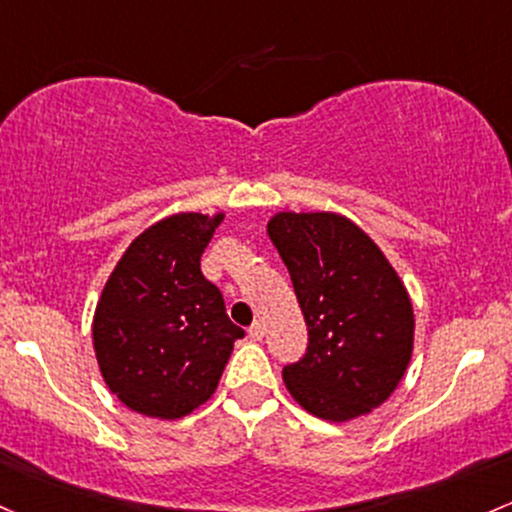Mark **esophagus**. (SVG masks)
Masks as SVG:
<instances>
[{"instance_id": "obj_1", "label": "esophagus", "mask_w": 512, "mask_h": 512, "mask_svg": "<svg viewBox=\"0 0 512 512\" xmlns=\"http://www.w3.org/2000/svg\"><path fill=\"white\" fill-rule=\"evenodd\" d=\"M247 335H250L252 340H262V338H265V325H262L260 320H257V323L250 325V330H247Z\"/></svg>"}]
</instances>
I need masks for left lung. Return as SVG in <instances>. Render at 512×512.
I'll return each mask as SVG.
<instances>
[{
	"mask_svg": "<svg viewBox=\"0 0 512 512\" xmlns=\"http://www.w3.org/2000/svg\"><path fill=\"white\" fill-rule=\"evenodd\" d=\"M267 233L291 274L308 347L284 384L316 418L345 423L391 396L413 355V306L379 245L340 213L282 211Z\"/></svg>",
	"mask_w": 512,
	"mask_h": 512,
	"instance_id": "8db88e82",
	"label": "left lung"
}]
</instances>
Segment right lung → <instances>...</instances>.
<instances>
[{
	"label": "right lung",
	"instance_id": "1",
	"mask_svg": "<svg viewBox=\"0 0 512 512\" xmlns=\"http://www.w3.org/2000/svg\"><path fill=\"white\" fill-rule=\"evenodd\" d=\"M223 213H174L128 245L94 311L92 338L111 393L148 418H184L216 391L233 342L245 330L228 318L201 255Z\"/></svg>",
	"mask_w": 512,
	"mask_h": 512
}]
</instances>
